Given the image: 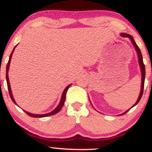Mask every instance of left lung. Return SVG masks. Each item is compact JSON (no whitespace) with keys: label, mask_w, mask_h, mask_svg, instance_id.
Listing matches in <instances>:
<instances>
[{"label":"left lung","mask_w":152,"mask_h":152,"mask_svg":"<svg viewBox=\"0 0 152 152\" xmlns=\"http://www.w3.org/2000/svg\"><path fill=\"white\" fill-rule=\"evenodd\" d=\"M121 36H123V37H126V38H130V39H131V41H132V43H133V44H134V47H135L136 50H137V51L138 58H139V65H140L141 69H142V86H141V87H142V88H141V92H140V94H139V98H138L137 102H136V104H134V105L133 106H134L137 105L138 103L139 102V101H140V99H141V98H142V95H143V92H144V80H145V74H146V72H145V66H144V62H143V58H142V53H141V50H140V49H139V46H138L137 45V43H136L135 41H134L133 37H132V36H130V35L126 34H121ZM133 106H132V107H133ZM129 110H130V109H129ZM129 110H128V111H129ZM128 111H126V112L124 113L123 114H126V113ZM123 114H121V115H123Z\"/></svg>","instance_id":"left-lung-1"}]
</instances>
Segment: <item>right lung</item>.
Here are the masks:
<instances>
[{
    "mask_svg": "<svg viewBox=\"0 0 152 152\" xmlns=\"http://www.w3.org/2000/svg\"><path fill=\"white\" fill-rule=\"evenodd\" d=\"M17 46V45H16ZM15 46L14 47V48H13V50H12L11 53H10V57H9V60H8V64H7V66H6V81H7V86H8V91H9V95H10V99H12V101H13V103H15V104H16V103H15L14 99H13V95H12V93H11V90H10V83H9V80H8V69H9V66H10V59H11V57H12V55H13V51H14V49L16 47ZM71 85H69L66 88L64 89V92H63L62 94V96H61V102L59 103V104L57 106L56 108L55 109L53 110V111H52L50 113H48V114H31V113L29 112H27V111H25V112L29 116H31V117H35V118H41V117H46V116H51V115H53V114H57V113L59 111H60L61 109V108L63 107V106H64V102H65V100H66V92H67L68 89H69V88L70 87Z\"/></svg>",
    "mask_w": 152,
    "mask_h": 152,
    "instance_id": "add662e5",
    "label": "right lung"
}]
</instances>
